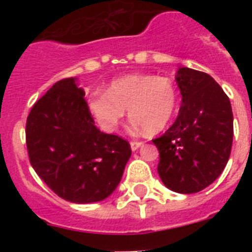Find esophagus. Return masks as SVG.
<instances>
[{"instance_id": "1", "label": "esophagus", "mask_w": 252, "mask_h": 252, "mask_svg": "<svg viewBox=\"0 0 252 252\" xmlns=\"http://www.w3.org/2000/svg\"><path fill=\"white\" fill-rule=\"evenodd\" d=\"M142 144H144V142H141V141H130V149L137 150L138 148L142 145Z\"/></svg>"}]
</instances>
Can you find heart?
<instances>
[{
  "label": "heart",
  "instance_id": "1",
  "mask_svg": "<svg viewBox=\"0 0 252 252\" xmlns=\"http://www.w3.org/2000/svg\"><path fill=\"white\" fill-rule=\"evenodd\" d=\"M178 98L176 85L168 77L128 74L112 81L107 91H91L87 110L104 132L118 129L128 110L134 128L157 133L175 114Z\"/></svg>",
  "mask_w": 252,
  "mask_h": 252
}]
</instances>
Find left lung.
Wrapping results in <instances>:
<instances>
[{"label":"left lung","instance_id":"1","mask_svg":"<svg viewBox=\"0 0 252 252\" xmlns=\"http://www.w3.org/2000/svg\"><path fill=\"white\" fill-rule=\"evenodd\" d=\"M179 115L153 144L159 152L158 174L178 193H195L215 182L230 157L233 111L230 100L209 74L179 68Z\"/></svg>","mask_w":252,"mask_h":252}]
</instances>
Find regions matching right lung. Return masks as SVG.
Instances as JSON below:
<instances>
[{
    "label": "right lung",
    "mask_w": 252,
    "mask_h": 252,
    "mask_svg": "<svg viewBox=\"0 0 252 252\" xmlns=\"http://www.w3.org/2000/svg\"><path fill=\"white\" fill-rule=\"evenodd\" d=\"M26 144L41 180L61 199L78 204L108 197L132 154L126 140L95 126L76 78L56 82L33 104Z\"/></svg>",
    "instance_id": "obj_1"
}]
</instances>
